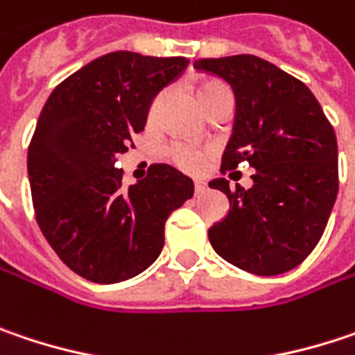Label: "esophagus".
Listing matches in <instances>:
<instances>
[{"label":"esophagus","mask_w":355,"mask_h":355,"mask_svg":"<svg viewBox=\"0 0 355 355\" xmlns=\"http://www.w3.org/2000/svg\"><path fill=\"white\" fill-rule=\"evenodd\" d=\"M206 188H208V186H206L204 182H196V184H193V191H196V196H198V193H204Z\"/></svg>","instance_id":"esophagus-1"}]
</instances>
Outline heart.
Returning a JSON list of instances; mask_svg holds the SVG:
<instances>
[{
  "label": "heart",
  "mask_w": 355,
  "mask_h": 355,
  "mask_svg": "<svg viewBox=\"0 0 355 355\" xmlns=\"http://www.w3.org/2000/svg\"><path fill=\"white\" fill-rule=\"evenodd\" d=\"M224 94H230V90L226 89V85H222L220 80H214V78H204L196 85V98L200 103V107L206 111L214 101H218L220 96ZM159 98H155L153 107H151V113L155 111ZM167 155L173 164L186 171H198L206 157H208V151L206 149H200V147H191V145H173L167 149Z\"/></svg>",
  "instance_id": "obj_1"
}]
</instances>
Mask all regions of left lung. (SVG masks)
Listing matches in <instances>:
<instances>
[{
  "label": "left lung",
  "instance_id": "left-lung-1",
  "mask_svg": "<svg viewBox=\"0 0 355 355\" xmlns=\"http://www.w3.org/2000/svg\"><path fill=\"white\" fill-rule=\"evenodd\" d=\"M193 68L224 78L236 96L222 175L242 162L257 169L250 190L210 182L230 202L208 230L210 244L246 272H287L311 254L331 214L340 188L336 131L311 90L259 56L202 58Z\"/></svg>",
  "mask_w": 355,
  "mask_h": 355
}]
</instances>
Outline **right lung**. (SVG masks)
<instances>
[{
	"label": "right lung",
	"mask_w": 355,
	"mask_h": 355,
	"mask_svg": "<svg viewBox=\"0 0 355 355\" xmlns=\"http://www.w3.org/2000/svg\"><path fill=\"white\" fill-rule=\"evenodd\" d=\"M182 56L119 50L92 60L48 96L28 147L34 214L48 244L83 279L111 285L151 265L165 220L193 196L167 164L125 188L114 159L147 123L151 101L186 68Z\"/></svg>",
	"instance_id": "1"
}]
</instances>
